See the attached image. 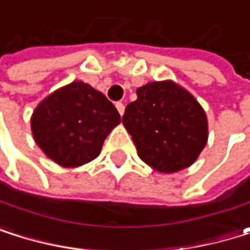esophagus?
I'll return each mask as SVG.
<instances>
[{"instance_id": "obj_1", "label": "esophagus", "mask_w": 250, "mask_h": 250, "mask_svg": "<svg viewBox=\"0 0 250 250\" xmlns=\"http://www.w3.org/2000/svg\"><path fill=\"white\" fill-rule=\"evenodd\" d=\"M116 108L119 111V115L122 116L124 115V111H125V104L124 103H116Z\"/></svg>"}]
</instances>
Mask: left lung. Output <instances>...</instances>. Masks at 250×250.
I'll return each mask as SVG.
<instances>
[{
  "label": "left lung",
  "instance_id": "1",
  "mask_svg": "<svg viewBox=\"0 0 250 250\" xmlns=\"http://www.w3.org/2000/svg\"><path fill=\"white\" fill-rule=\"evenodd\" d=\"M122 124L137 153L161 173H176L194 164L207 143V118L198 101L171 80L137 89Z\"/></svg>",
  "mask_w": 250,
  "mask_h": 250
}]
</instances>
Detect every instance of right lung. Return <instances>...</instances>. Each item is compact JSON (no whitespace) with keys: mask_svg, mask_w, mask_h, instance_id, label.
<instances>
[{"mask_svg":"<svg viewBox=\"0 0 250 250\" xmlns=\"http://www.w3.org/2000/svg\"><path fill=\"white\" fill-rule=\"evenodd\" d=\"M119 122L116 107L100 91L73 82L37 105L31 129L35 143L52 161L71 168L95 159Z\"/></svg>","mask_w":250,"mask_h":250,"instance_id":"add662e5","label":"right lung"}]
</instances>
